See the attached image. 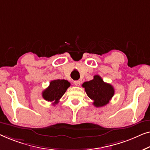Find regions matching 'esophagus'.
Segmentation results:
<instances>
[{
  "label": "esophagus",
  "mask_w": 150,
  "mask_h": 150,
  "mask_svg": "<svg viewBox=\"0 0 150 150\" xmlns=\"http://www.w3.org/2000/svg\"><path fill=\"white\" fill-rule=\"evenodd\" d=\"M74 84L76 86H79L80 84H81V82H80V81H75Z\"/></svg>",
  "instance_id": "1"
}]
</instances>
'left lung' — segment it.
<instances>
[{"mask_svg": "<svg viewBox=\"0 0 150 150\" xmlns=\"http://www.w3.org/2000/svg\"><path fill=\"white\" fill-rule=\"evenodd\" d=\"M85 88L88 96L94 101L93 105L96 107H103L109 103L114 95V88L111 84L105 83L98 75L94 76V79L86 81L82 84Z\"/></svg>", "mask_w": 150, "mask_h": 150, "instance_id": "8db88e82", "label": "left lung"}]
</instances>
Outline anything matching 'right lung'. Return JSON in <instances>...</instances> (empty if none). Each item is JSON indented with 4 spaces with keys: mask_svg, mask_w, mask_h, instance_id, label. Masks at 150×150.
I'll list each match as a JSON object with an SVG mask.
<instances>
[{
    "mask_svg": "<svg viewBox=\"0 0 150 150\" xmlns=\"http://www.w3.org/2000/svg\"><path fill=\"white\" fill-rule=\"evenodd\" d=\"M70 86L71 83L67 80H53L50 82V86L42 92V96L45 100L52 102L53 105H56Z\"/></svg>",
    "mask_w": 150,
    "mask_h": 150,
    "instance_id": "add662e5",
    "label": "right lung"
}]
</instances>
